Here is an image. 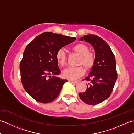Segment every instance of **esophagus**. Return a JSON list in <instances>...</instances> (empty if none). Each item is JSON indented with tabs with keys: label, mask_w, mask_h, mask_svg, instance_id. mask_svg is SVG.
Listing matches in <instances>:
<instances>
[{
	"label": "esophagus",
	"mask_w": 134,
	"mask_h": 134,
	"mask_svg": "<svg viewBox=\"0 0 134 134\" xmlns=\"http://www.w3.org/2000/svg\"><path fill=\"white\" fill-rule=\"evenodd\" d=\"M69 81L70 82H71V83H74V84H76L78 83L77 81H72V80H69Z\"/></svg>",
	"instance_id": "34e87169"
}]
</instances>
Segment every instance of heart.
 Wrapping results in <instances>:
<instances>
[{"label":"heart","mask_w":134,"mask_h":134,"mask_svg":"<svg viewBox=\"0 0 134 134\" xmlns=\"http://www.w3.org/2000/svg\"><path fill=\"white\" fill-rule=\"evenodd\" d=\"M72 49L81 56L79 62V64H83L87 70L93 67L95 62V55L92 51H89L87 45L83 43H78L74 45ZM56 58L59 64L62 66H64L66 63V54L64 50L59 49L57 51ZM84 73L85 70L82 66L70 67L63 71V75L64 78L70 80H75L83 75Z\"/></svg>","instance_id":"heart-1"}]
</instances>
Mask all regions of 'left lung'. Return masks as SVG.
I'll list each match as a JSON object with an SVG mask.
<instances>
[{"label": "left lung", "mask_w": 134, "mask_h": 134, "mask_svg": "<svg viewBox=\"0 0 134 134\" xmlns=\"http://www.w3.org/2000/svg\"><path fill=\"white\" fill-rule=\"evenodd\" d=\"M79 40L92 45L96 56L89 75L83 79L89 82L87 89L79 96L87 104H98L110 96L117 79L115 56L108 44L97 36L85 35Z\"/></svg>", "instance_id": "8db88e82"}]
</instances>
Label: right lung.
<instances>
[{"label": "right lung", "instance_id": "add662e5", "mask_svg": "<svg viewBox=\"0 0 134 134\" xmlns=\"http://www.w3.org/2000/svg\"><path fill=\"white\" fill-rule=\"evenodd\" d=\"M75 39L45 32L37 36L25 48L20 63L21 82L26 92L37 101L41 103L53 101L67 82V79L57 76L61 71L56 53Z\"/></svg>", "mask_w": 134, "mask_h": 134}]
</instances>
